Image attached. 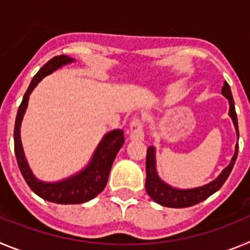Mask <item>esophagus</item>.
<instances>
[{
	"mask_svg": "<svg viewBox=\"0 0 250 250\" xmlns=\"http://www.w3.org/2000/svg\"><path fill=\"white\" fill-rule=\"evenodd\" d=\"M144 126L139 118H134L130 123V139L131 140H144Z\"/></svg>",
	"mask_w": 250,
	"mask_h": 250,
	"instance_id": "esophagus-1",
	"label": "esophagus"
}]
</instances>
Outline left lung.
Instances as JSON below:
<instances>
[{
  "mask_svg": "<svg viewBox=\"0 0 250 250\" xmlns=\"http://www.w3.org/2000/svg\"><path fill=\"white\" fill-rule=\"evenodd\" d=\"M223 95L229 100V115L233 119L234 126L237 130V135L239 138V129H238V119L237 112H235V106H234L233 95H231L230 87H229L228 83H224V86L222 89ZM155 150L154 147L149 146L146 151V183H145V188H146V193L151 198L154 202L158 204L163 205V207L167 208H188L193 207L195 204H199L200 202L205 200L210 195H213L215 191H218L225 180L230 175L231 169H233L235 160L238 156V144L235 146V152L231 159L230 164L225 167L218 178L214 182L209 183V184L204 185V187L195 188V189H187V190H180V189H174V188L169 187L165 184L164 182H161L160 178L156 174L155 169Z\"/></svg>",
  "mask_w": 250,
  "mask_h": 250,
  "instance_id": "obj_1",
  "label": "left lung"
}]
</instances>
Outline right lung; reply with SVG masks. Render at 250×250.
<instances>
[{
	"mask_svg": "<svg viewBox=\"0 0 250 250\" xmlns=\"http://www.w3.org/2000/svg\"><path fill=\"white\" fill-rule=\"evenodd\" d=\"M74 61V59L67 57L65 55L55 56L47 61L39 70L34 76L28 86L27 91L23 95L22 103L19 107L16 116V123H15V131H13V139H15V154H16V160L19 164L21 174L26 180L31 190L41 196L42 199L48 202L57 203V204H81V203L89 202L92 198L100 194L106 187L107 179H109L110 170H111L112 163H114L116 154L119 152L120 147L124 145V131L123 130H112L107 132L101 143L99 144L98 149L95 151L94 156L91 159V163L89 167L71 176V178L62 180L59 183H43L40 182L32 175L30 167L27 165V161L25 159L23 149L21 145V138H20V126L23 118V114L27 107L28 98L32 90L36 87L37 83L42 80L46 75H50L62 65L70 63Z\"/></svg>",
	"mask_w": 250,
	"mask_h": 250,
	"instance_id": "1",
	"label": "right lung"
}]
</instances>
